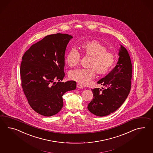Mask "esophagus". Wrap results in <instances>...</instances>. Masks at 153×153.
Listing matches in <instances>:
<instances>
[{"mask_svg":"<svg viewBox=\"0 0 153 153\" xmlns=\"http://www.w3.org/2000/svg\"><path fill=\"white\" fill-rule=\"evenodd\" d=\"M77 87L78 88H83V86H82L81 84H80V83H77Z\"/></svg>","mask_w":153,"mask_h":153,"instance_id":"esophagus-1","label":"esophagus"}]
</instances>
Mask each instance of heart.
<instances>
[{"instance_id": "obj_1", "label": "heart", "mask_w": 153, "mask_h": 153, "mask_svg": "<svg viewBox=\"0 0 153 153\" xmlns=\"http://www.w3.org/2000/svg\"><path fill=\"white\" fill-rule=\"evenodd\" d=\"M82 54L90 57L88 68H79L70 72L69 77L82 85H87L94 78L96 72L103 75L108 73L115 62V56L113 52L107 50L106 46L98 40H91L84 41L79 45ZM79 52L71 49L66 57V62L70 67L77 66L80 61Z\"/></svg>"}]
</instances>
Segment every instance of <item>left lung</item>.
Segmentation results:
<instances>
[{"label": "left lung", "instance_id": "obj_1", "mask_svg": "<svg viewBox=\"0 0 153 153\" xmlns=\"http://www.w3.org/2000/svg\"><path fill=\"white\" fill-rule=\"evenodd\" d=\"M119 58L116 67L97 83L105 88L92 89L93 98L87 108L93 114L108 116L115 112L126 100L131 89L132 65L126 49L120 46Z\"/></svg>", "mask_w": 153, "mask_h": 153}]
</instances>
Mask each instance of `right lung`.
Instances as JSON below:
<instances>
[{
	"label": "right lung",
	"mask_w": 153,
	"mask_h": 153,
	"mask_svg": "<svg viewBox=\"0 0 153 153\" xmlns=\"http://www.w3.org/2000/svg\"><path fill=\"white\" fill-rule=\"evenodd\" d=\"M72 38L66 34L49 35L22 56L20 69L22 90L31 107L42 116L60 112L63 94L76 89L74 81L60 82L65 76V50Z\"/></svg>",
	"instance_id": "add662e5"
}]
</instances>
